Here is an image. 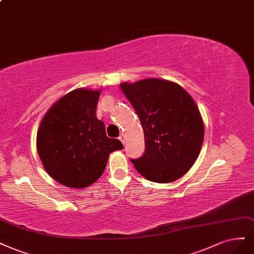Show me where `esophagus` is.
Returning a JSON list of instances; mask_svg holds the SVG:
<instances>
[{"mask_svg":"<svg viewBox=\"0 0 254 254\" xmlns=\"http://www.w3.org/2000/svg\"><path fill=\"white\" fill-rule=\"evenodd\" d=\"M119 139H120V141H121L122 143L125 144V139H126L125 134H124V133H121V134H120V136H119Z\"/></svg>","mask_w":254,"mask_h":254,"instance_id":"obj_1","label":"esophagus"}]
</instances>
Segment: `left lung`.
Returning <instances> with one entry per match:
<instances>
[{
  "label": "left lung",
  "mask_w": 254,
  "mask_h": 254,
  "mask_svg": "<svg viewBox=\"0 0 254 254\" xmlns=\"http://www.w3.org/2000/svg\"><path fill=\"white\" fill-rule=\"evenodd\" d=\"M141 121L145 152L131 160L148 181L171 183L194 164L204 141V124L191 95L179 84L145 78L120 85Z\"/></svg>",
  "instance_id": "1"
}]
</instances>
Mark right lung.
<instances>
[{
	"label": "right lung",
	"mask_w": 254,
	"mask_h": 254,
	"mask_svg": "<svg viewBox=\"0 0 254 254\" xmlns=\"http://www.w3.org/2000/svg\"><path fill=\"white\" fill-rule=\"evenodd\" d=\"M100 90L77 88L57 101L44 116L37 149L49 176L70 188H85L105 170L109 154L123 149L106 135L95 115Z\"/></svg>",
	"instance_id": "right-lung-1"
}]
</instances>
